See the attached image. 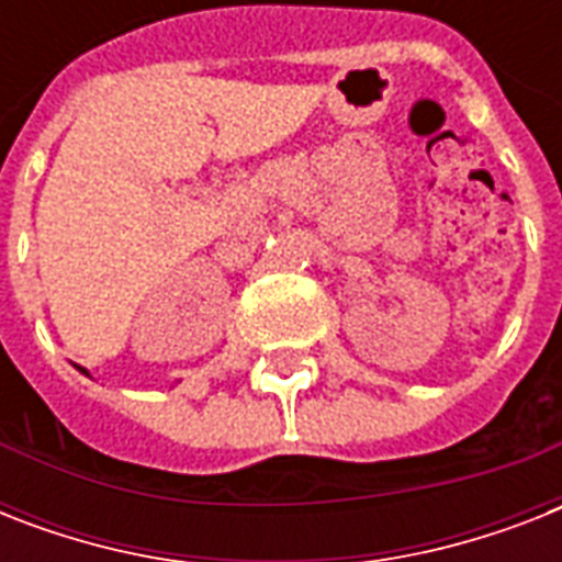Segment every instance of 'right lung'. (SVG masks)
I'll list each match as a JSON object with an SVG mask.
<instances>
[{"label":"right lung","instance_id":"right-lung-1","mask_svg":"<svg viewBox=\"0 0 562 562\" xmlns=\"http://www.w3.org/2000/svg\"><path fill=\"white\" fill-rule=\"evenodd\" d=\"M83 373H87V370H83Z\"/></svg>","mask_w":562,"mask_h":562}]
</instances>
